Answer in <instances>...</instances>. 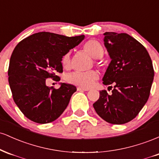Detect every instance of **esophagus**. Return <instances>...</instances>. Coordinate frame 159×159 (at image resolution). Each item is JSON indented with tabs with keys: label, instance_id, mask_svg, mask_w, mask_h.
I'll return each mask as SVG.
<instances>
[{
	"label": "esophagus",
	"instance_id": "esophagus-1",
	"mask_svg": "<svg viewBox=\"0 0 159 159\" xmlns=\"http://www.w3.org/2000/svg\"><path fill=\"white\" fill-rule=\"evenodd\" d=\"M77 90L78 91H88L89 88H84V87H78L77 88Z\"/></svg>",
	"mask_w": 159,
	"mask_h": 159
}]
</instances>
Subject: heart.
Wrapping results in <instances>:
<instances>
[{
  "label": "heart",
  "mask_w": 159,
  "mask_h": 159,
  "mask_svg": "<svg viewBox=\"0 0 159 159\" xmlns=\"http://www.w3.org/2000/svg\"><path fill=\"white\" fill-rule=\"evenodd\" d=\"M84 49L95 59H99L103 56L104 48L99 42L95 39L87 41L84 45ZM62 66L65 69H69L71 66V55L68 52L63 56L61 59ZM98 78V73L96 70L88 72H74L69 74L66 81L71 84L77 85L84 88H87L93 85L95 81Z\"/></svg>",
  "instance_id": "1"
}]
</instances>
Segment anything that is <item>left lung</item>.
Here are the masks:
<instances>
[{"instance_id":"1","label":"left lung","mask_w":159,"mask_h":159,"mask_svg":"<svg viewBox=\"0 0 159 159\" xmlns=\"http://www.w3.org/2000/svg\"><path fill=\"white\" fill-rule=\"evenodd\" d=\"M105 45L111 61L103 77L105 90L93 104L98 116L120 125L136 117L148 100L154 78L152 60L145 47L129 34L105 32Z\"/></svg>"}]
</instances>
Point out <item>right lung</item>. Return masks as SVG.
Segmentation results:
<instances>
[{"label": "right lung", "instance_id": "add662e5", "mask_svg": "<svg viewBox=\"0 0 159 159\" xmlns=\"http://www.w3.org/2000/svg\"><path fill=\"white\" fill-rule=\"evenodd\" d=\"M84 37L39 32L21 40L14 48L8 81L14 102L29 120L40 124L51 123L66 108L76 87L66 84L58 89L48 87L46 79L61 80L56 74L63 72L62 57Z\"/></svg>", "mask_w": 159, "mask_h": 159}]
</instances>
